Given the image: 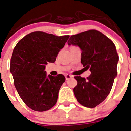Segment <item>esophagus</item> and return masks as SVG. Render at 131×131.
I'll use <instances>...</instances> for the list:
<instances>
[{
	"instance_id": "1",
	"label": "esophagus",
	"mask_w": 131,
	"mask_h": 131,
	"mask_svg": "<svg viewBox=\"0 0 131 131\" xmlns=\"http://www.w3.org/2000/svg\"><path fill=\"white\" fill-rule=\"evenodd\" d=\"M65 78H66V79L67 80H68V79H71L72 78H73V76L72 75H69V74H67V75H65Z\"/></svg>"
}]
</instances>
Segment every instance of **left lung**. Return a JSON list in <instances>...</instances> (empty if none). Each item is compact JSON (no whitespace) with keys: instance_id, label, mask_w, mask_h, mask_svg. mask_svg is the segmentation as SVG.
Returning a JSON list of instances; mask_svg holds the SVG:
<instances>
[{"instance_id":"8db88e82","label":"left lung","mask_w":131,"mask_h":131,"mask_svg":"<svg viewBox=\"0 0 131 131\" xmlns=\"http://www.w3.org/2000/svg\"><path fill=\"white\" fill-rule=\"evenodd\" d=\"M68 45L81 50V63L91 74L86 79L74 77L77 80L74 93L81 105L94 108L109 94L117 75L119 57L114 44L107 36L95 30L72 35Z\"/></svg>"}]
</instances>
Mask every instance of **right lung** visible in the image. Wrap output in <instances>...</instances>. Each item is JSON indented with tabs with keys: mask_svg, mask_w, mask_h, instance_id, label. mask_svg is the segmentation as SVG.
<instances>
[{
	"mask_svg": "<svg viewBox=\"0 0 131 131\" xmlns=\"http://www.w3.org/2000/svg\"><path fill=\"white\" fill-rule=\"evenodd\" d=\"M69 37L35 31L24 37L13 50L10 72L15 86L24 103L34 111H47L57 102L65 77L47 76L45 65L56 61Z\"/></svg>",
	"mask_w": 131,
	"mask_h": 131,
	"instance_id": "obj_1",
	"label": "right lung"
}]
</instances>
